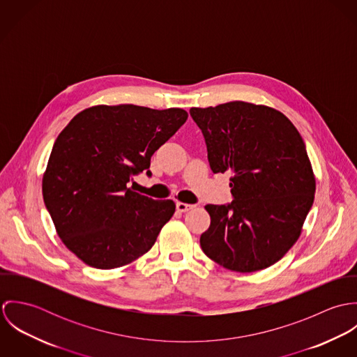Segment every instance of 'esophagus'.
<instances>
[{
	"label": "esophagus",
	"mask_w": 357,
	"mask_h": 357,
	"mask_svg": "<svg viewBox=\"0 0 357 357\" xmlns=\"http://www.w3.org/2000/svg\"><path fill=\"white\" fill-rule=\"evenodd\" d=\"M176 207H177V210H178V211H181V213H185V211L191 210V208L194 207V204H184V202H177V204H176Z\"/></svg>",
	"instance_id": "esophagus-1"
}]
</instances>
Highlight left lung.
Segmentation results:
<instances>
[{
    "label": "left lung",
    "mask_w": 357,
    "mask_h": 357,
    "mask_svg": "<svg viewBox=\"0 0 357 357\" xmlns=\"http://www.w3.org/2000/svg\"><path fill=\"white\" fill-rule=\"evenodd\" d=\"M204 133L213 173H231V204H206L204 255L250 273L278 262L298 241L316 180L305 144L280 111L248 102L190 109Z\"/></svg>",
    "instance_id": "8db88e82"
}]
</instances>
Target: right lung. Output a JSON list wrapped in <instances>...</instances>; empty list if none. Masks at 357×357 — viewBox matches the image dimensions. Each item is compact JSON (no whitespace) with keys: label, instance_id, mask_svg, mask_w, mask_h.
I'll use <instances>...</instances> for the list:
<instances>
[{"label":"right lung","instance_id":"right-lung-1","mask_svg":"<svg viewBox=\"0 0 357 357\" xmlns=\"http://www.w3.org/2000/svg\"><path fill=\"white\" fill-rule=\"evenodd\" d=\"M187 118L183 108L100 104L78 112L60 132L44 172L43 197L59 238L82 262L114 269L153 248L176 204L126 185L150 169L153 153Z\"/></svg>","mask_w":357,"mask_h":357}]
</instances>
